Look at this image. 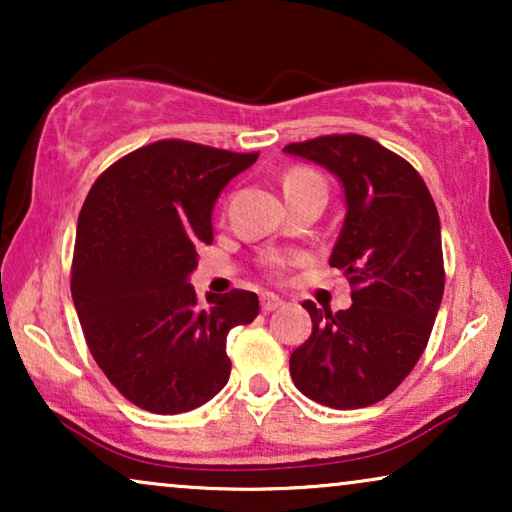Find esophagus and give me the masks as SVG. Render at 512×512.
<instances>
[{
  "mask_svg": "<svg viewBox=\"0 0 512 512\" xmlns=\"http://www.w3.org/2000/svg\"><path fill=\"white\" fill-rule=\"evenodd\" d=\"M282 305H284V300L277 298L275 293H263V296H261V310L265 314L279 310V307H282Z\"/></svg>",
  "mask_w": 512,
  "mask_h": 512,
  "instance_id": "esophagus-1",
  "label": "esophagus"
}]
</instances>
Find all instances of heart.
Returning <instances> with one entry per match:
<instances>
[{
	"label": "heart",
	"mask_w": 512,
	"mask_h": 512,
	"mask_svg": "<svg viewBox=\"0 0 512 512\" xmlns=\"http://www.w3.org/2000/svg\"><path fill=\"white\" fill-rule=\"evenodd\" d=\"M312 186H324V179L317 172L307 170V167H293V170L284 177V193L300 191V188H312ZM282 258H272V265H282Z\"/></svg>",
	"instance_id": "obj_1"
}]
</instances>
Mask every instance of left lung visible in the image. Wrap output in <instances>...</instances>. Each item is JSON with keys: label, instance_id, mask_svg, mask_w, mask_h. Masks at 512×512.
<instances>
[{"label": "left lung", "instance_id": "1", "mask_svg": "<svg viewBox=\"0 0 512 512\" xmlns=\"http://www.w3.org/2000/svg\"><path fill=\"white\" fill-rule=\"evenodd\" d=\"M284 151L324 165L345 188L328 263L354 300L335 314L305 300L312 335L291 354L293 384L328 408H366L410 375L429 342L445 289L436 202L408 160L370 137L324 135Z\"/></svg>", "mask_w": 512, "mask_h": 512}]
</instances>
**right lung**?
I'll return each mask as SVG.
<instances>
[{
  "instance_id": "right-lung-1",
  "label": "right lung",
  "mask_w": 512,
  "mask_h": 512,
  "mask_svg": "<svg viewBox=\"0 0 512 512\" xmlns=\"http://www.w3.org/2000/svg\"><path fill=\"white\" fill-rule=\"evenodd\" d=\"M258 153L160 139L107 167L76 226L72 298L107 380L156 415L200 408L226 387V335L251 324L258 296L233 289L198 303L188 275L209 244L223 186Z\"/></svg>"
}]
</instances>
